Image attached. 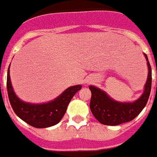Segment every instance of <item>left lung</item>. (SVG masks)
Listing matches in <instances>:
<instances>
[{"mask_svg":"<svg viewBox=\"0 0 157 157\" xmlns=\"http://www.w3.org/2000/svg\"><path fill=\"white\" fill-rule=\"evenodd\" d=\"M145 56L148 65V77L143 94L135 102H117L109 98L101 89L93 86H89L92 92L90 109L92 114L101 124L113 126L131 121L145 107L151 89V67L147 55H145Z\"/></svg>","mask_w":157,"mask_h":157,"instance_id":"1","label":"left lung"}]
</instances>
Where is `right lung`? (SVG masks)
I'll return each instance as SVG.
<instances>
[{"label":"right lung","mask_w":157,"mask_h":157,"mask_svg":"<svg viewBox=\"0 0 157 157\" xmlns=\"http://www.w3.org/2000/svg\"><path fill=\"white\" fill-rule=\"evenodd\" d=\"M10 67V66H9ZM6 88L13 111L22 120L35 128H47L58 124L65 113L68 104L82 86H73L65 90L55 100L43 104H32L21 101L16 96L7 71Z\"/></svg>","instance_id":"right-lung-1"}]
</instances>
